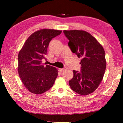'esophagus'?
<instances>
[{"label":"esophagus","mask_w":123,"mask_h":123,"mask_svg":"<svg viewBox=\"0 0 123 123\" xmlns=\"http://www.w3.org/2000/svg\"><path fill=\"white\" fill-rule=\"evenodd\" d=\"M66 69H66V68H63V69H59V71L60 72H62L64 71V70H66Z\"/></svg>","instance_id":"esophagus-1"}]
</instances>
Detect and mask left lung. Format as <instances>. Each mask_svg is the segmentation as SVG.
Listing matches in <instances>:
<instances>
[{
  "instance_id": "left-lung-1",
  "label": "left lung",
  "mask_w": 123,
  "mask_h": 123,
  "mask_svg": "<svg viewBox=\"0 0 123 123\" xmlns=\"http://www.w3.org/2000/svg\"><path fill=\"white\" fill-rule=\"evenodd\" d=\"M71 51L81 57V72L73 70L74 77L69 81L73 91L81 95L92 93L97 88L106 68L105 50L90 33L82 30H64Z\"/></svg>"
}]
</instances>
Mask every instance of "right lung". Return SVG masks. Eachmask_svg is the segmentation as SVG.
<instances>
[{"label": "right lung", "mask_w": 123, "mask_h": 123, "mask_svg": "<svg viewBox=\"0 0 123 123\" xmlns=\"http://www.w3.org/2000/svg\"><path fill=\"white\" fill-rule=\"evenodd\" d=\"M62 31L42 29L32 34L23 46L18 56V72L27 89L36 95L49 90L58 74L56 68L44 66L49 42Z\"/></svg>", "instance_id": "add662e5"}]
</instances>
